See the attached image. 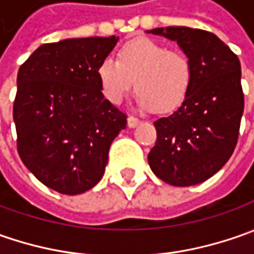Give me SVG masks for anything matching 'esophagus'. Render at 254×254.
<instances>
[{
    "mask_svg": "<svg viewBox=\"0 0 254 254\" xmlns=\"http://www.w3.org/2000/svg\"><path fill=\"white\" fill-rule=\"evenodd\" d=\"M140 120L138 119H135V117H132V116H130L128 119H127V124H128V127L130 128H134V127H137L138 124H140Z\"/></svg>",
    "mask_w": 254,
    "mask_h": 254,
    "instance_id": "obj_1",
    "label": "esophagus"
}]
</instances>
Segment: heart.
<instances>
[{
  "label": "heart",
  "instance_id": "b5f03b06",
  "mask_svg": "<svg viewBox=\"0 0 254 254\" xmlns=\"http://www.w3.org/2000/svg\"><path fill=\"white\" fill-rule=\"evenodd\" d=\"M97 77L104 97L119 104L135 79V104L142 110L168 113L187 99L192 83L190 58L148 38L130 41L119 59L107 56L99 64Z\"/></svg>",
  "mask_w": 254,
  "mask_h": 254
}]
</instances>
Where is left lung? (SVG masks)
<instances>
[{
    "mask_svg": "<svg viewBox=\"0 0 254 254\" xmlns=\"http://www.w3.org/2000/svg\"><path fill=\"white\" fill-rule=\"evenodd\" d=\"M148 32L175 41L192 64L187 99L177 112L154 123L157 141L148 164L170 185H196L215 175L238 144L245 109L240 62L208 31L167 26Z\"/></svg>",
    "mask_w": 254,
    "mask_h": 254,
    "instance_id": "8db88e82",
    "label": "left lung"
}]
</instances>
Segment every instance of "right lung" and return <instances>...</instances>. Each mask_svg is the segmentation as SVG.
Here are the masks:
<instances>
[{"instance_id":"1","label":"right lung","mask_w":254,"mask_h":254,"mask_svg":"<svg viewBox=\"0 0 254 254\" xmlns=\"http://www.w3.org/2000/svg\"><path fill=\"white\" fill-rule=\"evenodd\" d=\"M119 38H73L41 45L16 77V148L48 188L77 195L102 180L109 148L127 116L104 99L97 67Z\"/></svg>"}]
</instances>
